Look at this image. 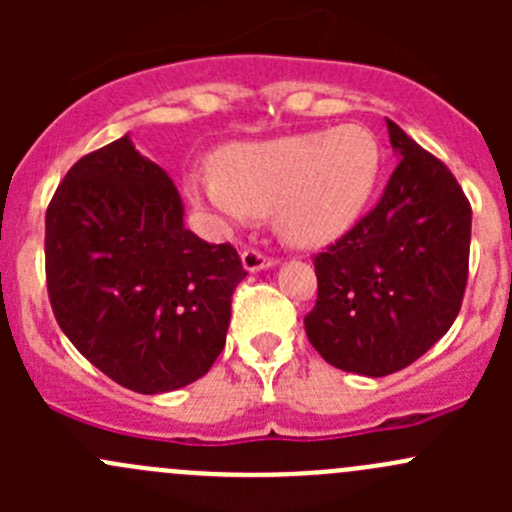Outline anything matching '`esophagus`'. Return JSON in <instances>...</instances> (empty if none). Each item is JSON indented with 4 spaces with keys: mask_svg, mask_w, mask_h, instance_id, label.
I'll use <instances>...</instances> for the list:
<instances>
[{
    "mask_svg": "<svg viewBox=\"0 0 512 512\" xmlns=\"http://www.w3.org/2000/svg\"><path fill=\"white\" fill-rule=\"evenodd\" d=\"M275 257L265 255L262 250H257V247H247V250H242V265H245L247 272H260L265 270V267H272L275 265Z\"/></svg>",
    "mask_w": 512,
    "mask_h": 512,
    "instance_id": "1",
    "label": "esophagus"
}]
</instances>
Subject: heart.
<instances>
[{
  "label": "heart",
  "instance_id": "b5f03b06",
  "mask_svg": "<svg viewBox=\"0 0 512 512\" xmlns=\"http://www.w3.org/2000/svg\"><path fill=\"white\" fill-rule=\"evenodd\" d=\"M384 153L361 123L309 131L215 153L210 175H188L190 200L227 220L267 218L289 245L317 247L352 227L374 195Z\"/></svg>",
  "mask_w": 512,
  "mask_h": 512
}]
</instances>
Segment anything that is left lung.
I'll use <instances>...</instances> for the list:
<instances>
[{
  "instance_id": "left-lung-1",
  "label": "left lung",
  "mask_w": 512,
  "mask_h": 512,
  "mask_svg": "<svg viewBox=\"0 0 512 512\" xmlns=\"http://www.w3.org/2000/svg\"><path fill=\"white\" fill-rule=\"evenodd\" d=\"M401 160L374 210L314 255L317 302L304 317L324 361L364 376L406 369L461 312L471 203L451 170L386 118Z\"/></svg>"
}]
</instances>
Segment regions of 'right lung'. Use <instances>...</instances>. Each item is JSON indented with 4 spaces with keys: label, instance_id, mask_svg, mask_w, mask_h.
<instances>
[{
    "label": "right lung",
    "instance_id": "1",
    "mask_svg": "<svg viewBox=\"0 0 512 512\" xmlns=\"http://www.w3.org/2000/svg\"><path fill=\"white\" fill-rule=\"evenodd\" d=\"M44 255L61 332L138 394L208 374L247 275L230 242L185 230L173 180L128 136L71 165L46 208Z\"/></svg>",
    "mask_w": 512,
    "mask_h": 512
}]
</instances>
